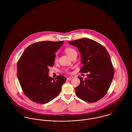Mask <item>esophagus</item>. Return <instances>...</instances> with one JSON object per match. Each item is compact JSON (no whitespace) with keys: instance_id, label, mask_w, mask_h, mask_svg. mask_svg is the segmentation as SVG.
<instances>
[{"instance_id":"1","label":"esophagus","mask_w":132,"mask_h":132,"mask_svg":"<svg viewBox=\"0 0 132 132\" xmlns=\"http://www.w3.org/2000/svg\"><path fill=\"white\" fill-rule=\"evenodd\" d=\"M74 77H72V76H70V77H69L68 78H67V80H70L71 79H72Z\"/></svg>"}]
</instances>
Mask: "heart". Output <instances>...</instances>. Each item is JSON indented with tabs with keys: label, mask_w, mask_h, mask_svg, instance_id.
<instances>
[{
	"label": "heart",
	"mask_w": 132,
	"mask_h": 132,
	"mask_svg": "<svg viewBox=\"0 0 132 132\" xmlns=\"http://www.w3.org/2000/svg\"><path fill=\"white\" fill-rule=\"evenodd\" d=\"M64 52L67 53V54L70 57L72 56L74 53H77L76 51L74 49H73L72 48H71V47H68V48H65ZM57 60H58V56H57V55L56 54L55 56L54 57V61L56 62V61H57ZM66 71L67 72L68 70H67Z\"/></svg>",
	"instance_id": "b5f03b06"
}]
</instances>
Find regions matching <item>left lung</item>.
<instances>
[{
  "label": "left lung",
  "instance_id": "obj_1",
  "mask_svg": "<svg viewBox=\"0 0 132 132\" xmlns=\"http://www.w3.org/2000/svg\"><path fill=\"white\" fill-rule=\"evenodd\" d=\"M69 43L77 47L81 54L83 66L80 72L89 73L85 80L78 77L80 83L76 87V94L85 102H96L107 93L113 79L114 70L109 54L102 45L89 38Z\"/></svg>",
  "mask_w": 132,
  "mask_h": 132
}]
</instances>
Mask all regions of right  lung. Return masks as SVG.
Instances as JSON below:
<instances>
[{
    "mask_svg": "<svg viewBox=\"0 0 132 132\" xmlns=\"http://www.w3.org/2000/svg\"><path fill=\"white\" fill-rule=\"evenodd\" d=\"M64 41H43L26 48L17 64V77L24 94L37 104L47 103L59 94L67 78L49 76L50 67L54 66L57 50Z\"/></svg>",
    "mask_w": 132,
    "mask_h": 132,
    "instance_id": "add662e5",
    "label": "right lung"
}]
</instances>
